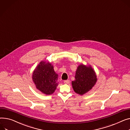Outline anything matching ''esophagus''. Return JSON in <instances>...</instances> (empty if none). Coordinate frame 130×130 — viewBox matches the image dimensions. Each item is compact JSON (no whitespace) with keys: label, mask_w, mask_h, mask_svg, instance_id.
Masks as SVG:
<instances>
[{"label":"esophagus","mask_w":130,"mask_h":130,"mask_svg":"<svg viewBox=\"0 0 130 130\" xmlns=\"http://www.w3.org/2000/svg\"><path fill=\"white\" fill-rule=\"evenodd\" d=\"M64 83L65 84H70V81L69 80H65V81L64 82Z\"/></svg>","instance_id":"obj_1"}]
</instances>
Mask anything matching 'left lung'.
Instances as JSON below:
<instances>
[{
    "label": "left lung",
    "mask_w": 130,
    "mask_h": 130,
    "mask_svg": "<svg viewBox=\"0 0 130 130\" xmlns=\"http://www.w3.org/2000/svg\"><path fill=\"white\" fill-rule=\"evenodd\" d=\"M75 78L72 82L73 88L75 92L80 95L91 90L97 80L96 74L91 66L82 64L78 66Z\"/></svg>",
    "instance_id": "1"
}]
</instances>
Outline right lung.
<instances>
[{
	"instance_id": "obj_1",
	"label": "right lung",
	"mask_w": 130,
	"mask_h": 130,
	"mask_svg": "<svg viewBox=\"0 0 130 130\" xmlns=\"http://www.w3.org/2000/svg\"><path fill=\"white\" fill-rule=\"evenodd\" d=\"M58 74L49 62L41 61L32 74V80L36 88L46 95L52 94L58 86Z\"/></svg>"
}]
</instances>
